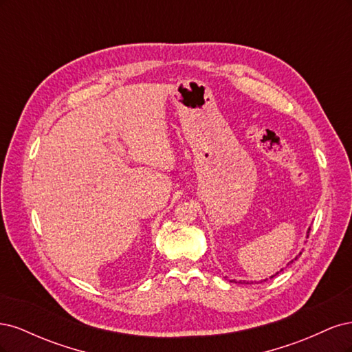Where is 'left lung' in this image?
Listing matches in <instances>:
<instances>
[{"instance_id": "1", "label": "left lung", "mask_w": 352, "mask_h": 352, "mask_svg": "<svg viewBox=\"0 0 352 352\" xmlns=\"http://www.w3.org/2000/svg\"><path fill=\"white\" fill-rule=\"evenodd\" d=\"M308 233H310V228H308V230H307V238H308ZM300 255H301V252H300V254H298V255H296V257H295L294 260H298V257H300ZM294 260H292V261H289V263H287V264H291V263H294ZM278 273H279V272H278ZM278 273H276V274H278ZM276 274H272V276H270V279H272V278H274V276H276ZM264 280H267V279H264ZM230 282H233V283H238V282H236L235 279H233V280H230ZM260 282H263V280H260ZM239 283H247V282H245V280H239ZM251 283H252V282H251ZM257 283H258V282H257Z\"/></svg>"}]
</instances>
